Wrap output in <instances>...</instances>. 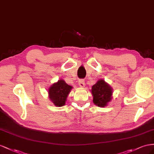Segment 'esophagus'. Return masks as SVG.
I'll return each instance as SVG.
<instances>
[{"instance_id":"1","label":"esophagus","mask_w":154,"mask_h":154,"mask_svg":"<svg viewBox=\"0 0 154 154\" xmlns=\"http://www.w3.org/2000/svg\"><path fill=\"white\" fill-rule=\"evenodd\" d=\"M79 86L81 88H84L85 86V82L84 80H79Z\"/></svg>"}]
</instances>
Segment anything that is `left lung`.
Listing matches in <instances>:
<instances>
[{
    "mask_svg": "<svg viewBox=\"0 0 154 154\" xmlns=\"http://www.w3.org/2000/svg\"><path fill=\"white\" fill-rule=\"evenodd\" d=\"M91 93L93 96V102L99 107L107 106L112 99L113 89L103 79H99L92 86Z\"/></svg>",
    "mask_w": 154,
    "mask_h": 154,
    "instance_id": "left-lung-1",
    "label": "left lung"
}]
</instances>
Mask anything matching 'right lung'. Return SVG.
Instances as JSON below:
<instances>
[{
    "label": "right lung",
    "mask_w": 154,
    "mask_h": 154,
    "mask_svg": "<svg viewBox=\"0 0 154 154\" xmlns=\"http://www.w3.org/2000/svg\"><path fill=\"white\" fill-rule=\"evenodd\" d=\"M72 88L73 86L67 85L64 80L60 79L48 88V97L55 106H64Z\"/></svg>",
    "instance_id": "add662e5"
}]
</instances>
